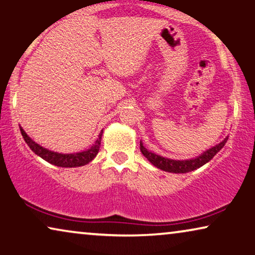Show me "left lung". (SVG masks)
<instances>
[{
	"label": "left lung",
	"mask_w": 255,
	"mask_h": 255,
	"mask_svg": "<svg viewBox=\"0 0 255 255\" xmlns=\"http://www.w3.org/2000/svg\"><path fill=\"white\" fill-rule=\"evenodd\" d=\"M227 140H228V136L222 140L221 143H219L218 145L213 146L210 150L205 151L203 154L199 155V157L189 159V160H173V159L161 157V155L155 154L154 152L147 151V149H145V147L143 146L142 142H139V146H140V152H142L144 157H145L152 165L155 166L159 169L165 170V172L177 174V173L191 172V170H195L206 164V162L210 161L211 159L214 157V155L218 153L223 146H225Z\"/></svg>",
	"instance_id": "1"
}]
</instances>
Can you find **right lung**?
Wrapping results in <instances>:
<instances>
[{
    "mask_svg": "<svg viewBox=\"0 0 255 255\" xmlns=\"http://www.w3.org/2000/svg\"><path fill=\"white\" fill-rule=\"evenodd\" d=\"M20 128V132L24 137L25 142L27 143V145L29 146V149L32 150L34 153L39 155L42 159H44L45 161H48L49 164H52L55 166L58 167H80V166H85L86 164H88L93 159L96 157L98 151H100V146H101V140H102V135H103V130L100 132L98 135V138L96 139V142L93 144V146L89 147L88 150L82 151V152H78V153H58V152H54L50 151L45 147L39 145V144L34 142V140L29 137V136L26 134V131Z\"/></svg>",
    "mask_w": 255,
    "mask_h": 255,
    "instance_id": "right-lung-1",
    "label": "right lung"
}]
</instances>
